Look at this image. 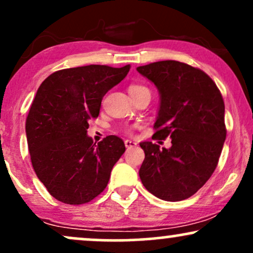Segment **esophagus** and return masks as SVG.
I'll use <instances>...</instances> for the list:
<instances>
[{"mask_svg": "<svg viewBox=\"0 0 253 253\" xmlns=\"http://www.w3.org/2000/svg\"><path fill=\"white\" fill-rule=\"evenodd\" d=\"M125 146H126L127 149H132V147L136 146V143H135V141L127 139V140H125Z\"/></svg>", "mask_w": 253, "mask_h": 253, "instance_id": "esophagus-1", "label": "esophagus"}]
</instances>
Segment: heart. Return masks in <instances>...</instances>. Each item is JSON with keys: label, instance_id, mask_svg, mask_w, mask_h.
Here are the masks:
<instances>
[{"label": "heart", "instance_id": "obj_1", "mask_svg": "<svg viewBox=\"0 0 253 253\" xmlns=\"http://www.w3.org/2000/svg\"><path fill=\"white\" fill-rule=\"evenodd\" d=\"M128 92H129L130 96L133 97V96H135V95L143 94V92H149L150 94V90L145 85H141V84H132V85H129Z\"/></svg>", "mask_w": 253, "mask_h": 253}]
</instances>
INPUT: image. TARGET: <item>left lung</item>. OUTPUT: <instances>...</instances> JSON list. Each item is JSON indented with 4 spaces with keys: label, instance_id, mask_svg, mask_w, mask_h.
I'll list each match as a JSON object with an SVG mask.
<instances>
[{
    "label": "left lung",
    "instance_id": "8db88e82",
    "mask_svg": "<svg viewBox=\"0 0 253 253\" xmlns=\"http://www.w3.org/2000/svg\"><path fill=\"white\" fill-rule=\"evenodd\" d=\"M161 94L152 139L171 138L170 149L140 143L144 187L164 201L193 196L215 170L226 139L225 103L206 72L185 63L162 60L136 68Z\"/></svg>",
    "mask_w": 253,
    "mask_h": 253
}]
</instances>
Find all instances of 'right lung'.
I'll use <instances>...</instances> for the list:
<instances>
[{"mask_svg":"<svg viewBox=\"0 0 253 253\" xmlns=\"http://www.w3.org/2000/svg\"><path fill=\"white\" fill-rule=\"evenodd\" d=\"M129 69H63L40 84L26 119V135L38 178L58 201L83 205L106 189L113 167L126 147L117 135L94 143L86 129L89 120L98 117L106 92Z\"/></svg>","mask_w":253,"mask_h":253,"instance_id":"add662e5","label":"right lung"}]
</instances>
